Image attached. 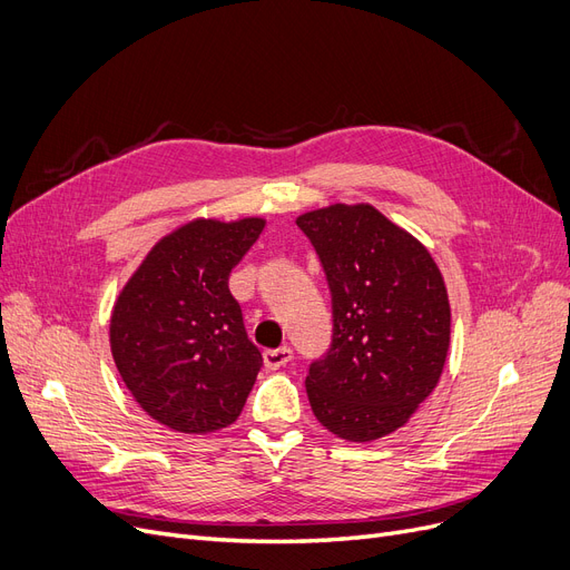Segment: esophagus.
<instances>
[{"label": "esophagus", "mask_w": 570, "mask_h": 570, "mask_svg": "<svg viewBox=\"0 0 570 570\" xmlns=\"http://www.w3.org/2000/svg\"><path fill=\"white\" fill-rule=\"evenodd\" d=\"M287 362H292V348H287V346L264 351V364H266V370H281V367H285Z\"/></svg>", "instance_id": "obj_1"}]
</instances>
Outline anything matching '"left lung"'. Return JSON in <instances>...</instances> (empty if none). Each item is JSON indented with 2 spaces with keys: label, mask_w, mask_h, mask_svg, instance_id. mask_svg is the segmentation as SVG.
Masks as SVG:
<instances>
[{
  "label": "left lung",
  "mask_w": 570,
  "mask_h": 570,
  "mask_svg": "<svg viewBox=\"0 0 570 570\" xmlns=\"http://www.w3.org/2000/svg\"><path fill=\"white\" fill-rule=\"evenodd\" d=\"M332 292V346L311 364L315 419L336 438L372 442L402 428L442 376L451 308L425 245L370 203L297 217Z\"/></svg>",
  "instance_id": "8db88e82"
}]
</instances>
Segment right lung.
Segmentation results:
<instances>
[{
    "label": "right lung",
    "mask_w": 570,
    "mask_h": 570,
    "mask_svg": "<svg viewBox=\"0 0 570 570\" xmlns=\"http://www.w3.org/2000/svg\"><path fill=\"white\" fill-rule=\"evenodd\" d=\"M262 217L191 219L158 240L124 285L109 346L126 389L175 432L232 425L262 370L229 273L264 229Z\"/></svg>",
    "instance_id": "add662e5"
}]
</instances>
